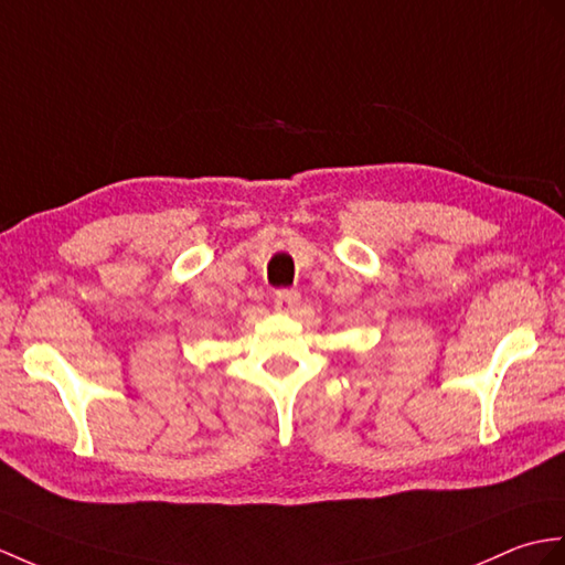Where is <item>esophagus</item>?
<instances>
[{
	"mask_svg": "<svg viewBox=\"0 0 565 565\" xmlns=\"http://www.w3.org/2000/svg\"><path fill=\"white\" fill-rule=\"evenodd\" d=\"M298 291H294V288H281V291L274 294V308H277L279 312H288L294 310L298 306Z\"/></svg>",
	"mask_w": 565,
	"mask_h": 565,
	"instance_id": "34e87169",
	"label": "esophagus"
}]
</instances>
